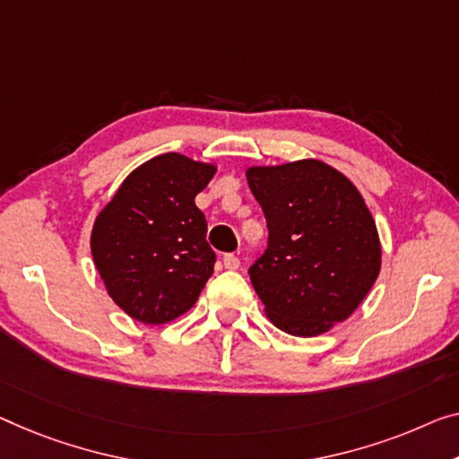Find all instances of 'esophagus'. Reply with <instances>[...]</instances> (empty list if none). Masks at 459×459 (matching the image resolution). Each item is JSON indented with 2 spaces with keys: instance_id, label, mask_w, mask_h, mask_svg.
I'll return each mask as SVG.
<instances>
[{
  "instance_id": "esophagus-1",
  "label": "esophagus",
  "mask_w": 459,
  "mask_h": 459,
  "mask_svg": "<svg viewBox=\"0 0 459 459\" xmlns=\"http://www.w3.org/2000/svg\"><path fill=\"white\" fill-rule=\"evenodd\" d=\"M222 264H224V268H227V270H237L238 265H241V262H238V257L232 255V253H227V255L222 257Z\"/></svg>"
}]
</instances>
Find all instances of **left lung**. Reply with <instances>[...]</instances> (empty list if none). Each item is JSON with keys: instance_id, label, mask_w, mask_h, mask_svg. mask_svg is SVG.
Segmentation results:
<instances>
[{"instance_id": "1", "label": "left lung", "mask_w": 459, "mask_h": 459, "mask_svg": "<svg viewBox=\"0 0 459 459\" xmlns=\"http://www.w3.org/2000/svg\"><path fill=\"white\" fill-rule=\"evenodd\" d=\"M245 175L270 232L249 268L265 316L290 336L330 332L352 316L381 270L379 232L360 191L316 159Z\"/></svg>"}]
</instances>
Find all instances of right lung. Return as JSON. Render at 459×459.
Segmentation results:
<instances>
[{
  "label": "right lung",
  "instance_id": "right-lung-1",
  "mask_svg": "<svg viewBox=\"0 0 459 459\" xmlns=\"http://www.w3.org/2000/svg\"><path fill=\"white\" fill-rule=\"evenodd\" d=\"M214 175L216 164L177 152L154 156L126 177L94 221V265L132 319L169 324L195 305L216 262L195 195Z\"/></svg>",
  "mask_w": 459,
  "mask_h": 459
}]
</instances>
